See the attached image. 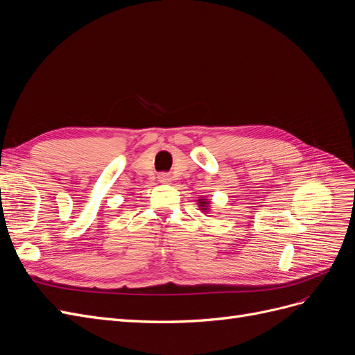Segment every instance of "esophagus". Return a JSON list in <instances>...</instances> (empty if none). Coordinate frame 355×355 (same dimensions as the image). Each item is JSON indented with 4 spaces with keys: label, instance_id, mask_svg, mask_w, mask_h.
Masks as SVG:
<instances>
[{
    "label": "esophagus",
    "instance_id": "esophagus-1",
    "mask_svg": "<svg viewBox=\"0 0 355 355\" xmlns=\"http://www.w3.org/2000/svg\"><path fill=\"white\" fill-rule=\"evenodd\" d=\"M158 180L161 182V184H168V182L171 180V178H170L168 175L163 173V175H159V176H158Z\"/></svg>",
    "mask_w": 355,
    "mask_h": 355
}]
</instances>
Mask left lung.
<instances>
[{"mask_svg":"<svg viewBox=\"0 0 355 355\" xmlns=\"http://www.w3.org/2000/svg\"><path fill=\"white\" fill-rule=\"evenodd\" d=\"M198 206H200V209H201L202 211L207 213V211L210 210V201H209L207 198H202V197H201V198L198 200Z\"/></svg>","mask_w":355,"mask_h":355,"instance_id":"left-lung-1","label":"left lung"}]
</instances>
